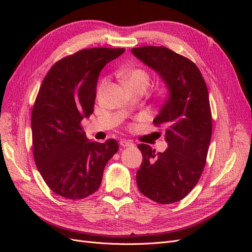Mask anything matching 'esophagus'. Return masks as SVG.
<instances>
[{"label": "esophagus", "mask_w": 252, "mask_h": 252, "mask_svg": "<svg viewBox=\"0 0 252 252\" xmlns=\"http://www.w3.org/2000/svg\"><path fill=\"white\" fill-rule=\"evenodd\" d=\"M120 145L122 147H132L133 143L131 141H128V140H122L120 142Z\"/></svg>", "instance_id": "1"}]
</instances>
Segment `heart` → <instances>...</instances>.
Instances as JSON below:
<instances>
[{
	"mask_svg": "<svg viewBox=\"0 0 252 252\" xmlns=\"http://www.w3.org/2000/svg\"><path fill=\"white\" fill-rule=\"evenodd\" d=\"M119 77L122 83H123L127 88H132L136 86H143L145 88H147L150 83L149 74L144 69H133L120 72ZM103 84L104 83L101 84V87L103 86Z\"/></svg>",
	"mask_w": 252,
	"mask_h": 252,
	"instance_id": "obj_1",
	"label": "heart"
}]
</instances>
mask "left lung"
Wrapping results in <instances>:
<instances>
[{
    "label": "left lung",
    "mask_w": 252,
    "mask_h": 252,
    "mask_svg": "<svg viewBox=\"0 0 252 252\" xmlns=\"http://www.w3.org/2000/svg\"><path fill=\"white\" fill-rule=\"evenodd\" d=\"M155 69L168 87V96L154 120L165 129L168 148L156 152L139 144L143 156L136 171L141 193L158 204L179 202L191 191L203 173L212 133L208 89L191 60L164 46L131 49Z\"/></svg>",
    "instance_id": "obj_1"
}]
</instances>
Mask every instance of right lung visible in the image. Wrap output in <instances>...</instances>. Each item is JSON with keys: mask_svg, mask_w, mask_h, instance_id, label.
<instances>
[{"mask_svg": "<svg viewBox=\"0 0 252 252\" xmlns=\"http://www.w3.org/2000/svg\"><path fill=\"white\" fill-rule=\"evenodd\" d=\"M124 48L79 50L53 65L44 78L32 112V154L47 186L68 200L94 193L119 144L86 140L81 122L94 112L100 71Z\"/></svg>", "mask_w": 252, "mask_h": 252, "instance_id": "obj_1", "label": "right lung"}]
</instances>
